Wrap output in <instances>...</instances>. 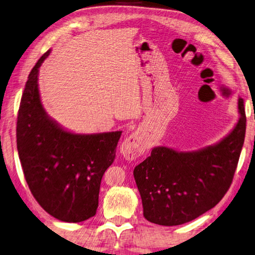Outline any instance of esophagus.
<instances>
[{"mask_svg":"<svg viewBox=\"0 0 255 255\" xmlns=\"http://www.w3.org/2000/svg\"><path fill=\"white\" fill-rule=\"evenodd\" d=\"M145 147H146L145 137L139 132L135 131L124 139L120 146V152L126 159L133 160L144 154Z\"/></svg>","mask_w":255,"mask_h":255,"instance_id":"1","label":"esophagus"}]
</instances>
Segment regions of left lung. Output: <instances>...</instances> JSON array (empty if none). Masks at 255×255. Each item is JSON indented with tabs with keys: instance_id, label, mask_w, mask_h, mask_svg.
<instances>
[{
	"instance_id": "obj_1",
	"label": "left lung",
	"mask_w": 255,
	"mask_h": 255,
	"mask_svg": "<svg viewBox=\"0 0 255 255\" xmlns=\"http://www.w3.org/2000/svg\"><path fill=\"white\" fill-rule=\"evenodd\" d=\"M240 119L219 143L194 152L166 146L134 168L143 215L159 226H179L214 208L230 188L246 136L243 99L238 101Z\"/></svg>"
}]
</instances>
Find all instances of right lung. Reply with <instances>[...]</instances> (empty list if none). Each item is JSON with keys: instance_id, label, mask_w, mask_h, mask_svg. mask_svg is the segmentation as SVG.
I'll list each match as a JSON object with an SVG mask.
<instances>
[{"instance_id": "add662e5", "label": "right lung", "mask_w": 255, "mask_h": 255, "mask_svg": "<svg viewBox=\"0 0 255 255\" xmlns=\"http://www.w3.org/2000/svg\"><path fill=\"white\" fill-rule=\"evenodd\" d=\"M49 51L29 72L20 99L18 156L26 183L40 207L60 221L81 222L96 215L102 176L113 163L122 132L75 134L47 116L37 81Z\"/></svg>"}]
</instances>
